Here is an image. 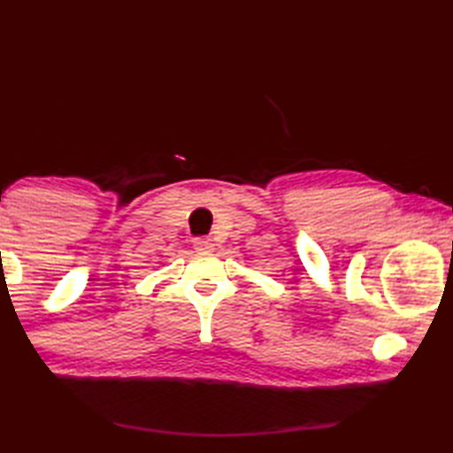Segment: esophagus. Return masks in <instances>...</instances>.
Segmentation results:
<instances>
[{"mask_svg":"<svg viewBox=\"0 0 453 453\" xmlns=\"http://www.w3.org/2000/svg\"><path fill=\"white\" fill-rule=\"evenodd\" d=\"M195 249L196 251H211V249H214V243H211V239H208V237H196Z\"/></svg>","mask_w":453,"mask_h":453,"instance_id":"esophagus-1","label":"esophagus"}]
</instances>
